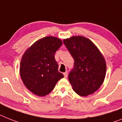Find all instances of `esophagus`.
Wrapping results in <instances>:
<instances>
[{
    "mask_svg": "<svg viewBox=\"0 0 122 122\" xmlns=\"http://www.w3.org/2000/svg\"><path fill=\"white\" fill-rule=\"evenodd\" d=\"M63 74H64V77H65V78H66V77H67V72H64V73H63Z\"/></svg>",
    "mask_w": 122,
    "mask_h": 122,
    "instance_id": "obj_1",
    "label": "esophagus"
}]
</instances>
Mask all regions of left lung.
<instances>
[{"instance_id": "1", "label": "left lung", "mask_w": 122, "mask_h": 122, "mask_svg": "<svg viewBox=\"0 0 122 122\" xmlns=\"http://www.w3.org/2000/svg\"><path fill=\"white\" fill-rule=\"evenodd\" d=\"M74 58V67L68 79L72 89L81 96L93 94L101 86L106 74L102 53L89 39L74 36L63 41Z\"/></svg>"}]
</instances>
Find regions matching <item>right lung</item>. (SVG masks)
Listing matches in <instances>:
<instances>
[{
	"mask_svg": "<svg viewBox=\"0 0 122 122\" xmlns=\"http://www.w3.org/2000/svg\"><path fill=\"white\" fill-rule=\"evenodd\" d=\"M60 39L46 36L36 41L23 54L20 66L21 80L38 96L50 94L64 76L58 71L55 53L62 45Z\"/></svg>",
	"mask_w": 122,
	"mask_h": 122,
	"instance_id": "obj_1",
	"label": "right lung"
}]
</instances>
